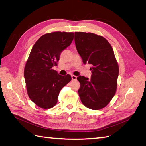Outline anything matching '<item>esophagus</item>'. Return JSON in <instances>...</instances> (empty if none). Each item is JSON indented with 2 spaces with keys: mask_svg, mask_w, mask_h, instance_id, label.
Segmentation results:
<instances>
[{
  "mask_svg": "<svg viewBox=\"0 0 146 146\" xmlns=\"http://www.w3.org/2000/svg\"><path fill=\"white\" fill-rule=\"evenodd\" d=\"M71 77H72V80H76V79H77V76H74V75L71 76Z\"/></svg>",
  "mask_w": 146,
  "mask_h": 146,
  "instance_id": "34e87169",
  "label": "esophagus"
}]
</instances>
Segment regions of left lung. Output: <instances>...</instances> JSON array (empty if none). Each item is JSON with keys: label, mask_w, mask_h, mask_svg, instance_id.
Segmentation results:
<instances>
[{"label": "left lung", "mask_w": 146, "mask_h": 146, "mask_svg": "<svg viewBox=\"0 0 146 146\" xmlns=\"http://www.w3.org/2000/svg\"><path fill=\"white\" fill-rule=\"evenodd\" d=\"M77 52L84 64L92 65L91 78L78 76V92L87 108L98 110L106 107L116 93L119 66L114 51L103 36L92 33L75 32Z\"/></svg>", "instance_id": "1"}]
</instances>
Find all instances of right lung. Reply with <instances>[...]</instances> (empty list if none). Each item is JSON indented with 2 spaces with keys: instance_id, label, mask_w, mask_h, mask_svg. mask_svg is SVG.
<instances>
[{
  "instance_id": "1",
  "label": "right lung",
  "mask_w": 146,
  "mask_h": 146,
  "mask_svg": "<svg viewBox=\"0 0 146 146\" xmlns=\"http://www.w3.org/2000/svg\"><path fill=\"white\" fill-rule=\"evenodd\" d=\"M73 39V32L46 33L32 48L25 66L24 78L29 98L41 108L54 107L61 90L71 80L70 75L60 76L52 67L57 66L61 53Z\"/></svg>"
}]
</instances>
